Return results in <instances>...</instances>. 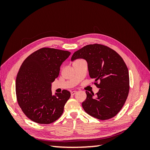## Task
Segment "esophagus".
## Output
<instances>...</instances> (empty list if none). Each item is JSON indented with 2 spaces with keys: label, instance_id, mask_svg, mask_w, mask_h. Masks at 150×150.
I'll list each match as a JSON object with an SVG mask.
<instances>
[{
  "label": "esophagus",
  "instance_id": "1",
  "mask_svg": "<svg viewBox=\"0 0 150 150\" xmlns=\"http://www.w3.org/2000/svg\"><path fill=\"white\" fill-rule=\"evenodd\" d=\"M76 93V91H72L71 92V95H74Z\"/></svg>",
  "mask_w": 150,
  "mask_h": 150
}]
</instances>
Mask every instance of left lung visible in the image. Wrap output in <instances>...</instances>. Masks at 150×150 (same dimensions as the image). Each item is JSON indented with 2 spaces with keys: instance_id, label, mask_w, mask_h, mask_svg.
I'll return each instance as SVG.
<instances>
[{
  "instance_id": "8db88e82",
  "label": "left lung",
  "mask_w": 150,
  "mask_h": 150,
  "mask_svg": "<svg viewBox=\"0 0 150 150\" xmlns=\"http://www.w3.org/2000/svg\"><path fill=\"white\" fill-rule=\"evenodd\" d=\"M77 59L87 61L90 78L95 79L94 84L99 88L96 97L86 91L87 98L82 103L84 110L101 120L113 117L121 110L129 93V72L123 59L114 50L97 44L76 51L71 61Z\"/></svg>"
}]
</instances>
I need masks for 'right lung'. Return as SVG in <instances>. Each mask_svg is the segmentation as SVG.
I'll return each mask as SVG.
<instances>
[{
    "mask_svg": "<svg viewBox=\"0 0 150 150\" xmlns=\"http://www.w3.org/2000/svg\"><path fill=\"white\" fill-rule=\"evenodd\" d=\"M70 54L67 51L44 47L31 54L22 64L16 81L17 99L30 120L47 125L62 115L71 93L64 89L52 95L51 84Z\"/></svg>",
    "mask_w": 150,
    "mask_h": 150,
    "instance_id": "add662e5",
    "label": "right lung"
}]
</instances>
